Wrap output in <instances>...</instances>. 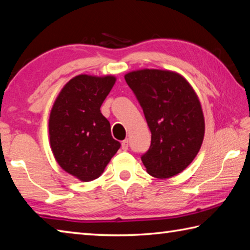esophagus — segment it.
Masks as SVG:
<instances>
[{
    "label": "esophagus",
    "instance_id": "1",
    "mask_svg": "<svg viewBox=\"0 0 250 250\" xmlns=\"http://www.w3.org/2000/svg\"><path fill=\"white\" fill-rule=\"evenodd\" d=\"M121 147H122V149H124V151H126V149H128V147H129V140L128 139L122 141Z\"/></svg>",
    "mask_w": 250,
    "mask_h": 250
}]
</instances>
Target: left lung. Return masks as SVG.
I'll list each match as a JSON object with an SVG mask.
<instances>
[{"instance_id": "8db88e82", "label": "left lung", "mask_w": 250, "mask_h": 250, "mask_svg": "<svg viewBox=\"0 0 250 250\" xmlns=\"http://www.w3.org/2000/svg\"><path fill=\"white\" fill-rule=\"evenodd\" d=\"M151 130V146L141 155L149 175L170 178L183 171L201 147L204 119L200 102L183 76L140 70L125 75Z\"/></svg>"}]
</instances>
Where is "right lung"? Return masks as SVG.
I'll list each match as a JSON object with an SVG mask.
<instances>
[{"label":"right lung","instance_id":"obj_1","mask_svg":"<svg viewBox=\"0 0 250 250\" xmlns=\"http://www.w3.org/2000/svg\"><path fill=\"white\" fill-rule=\"evenodd\" d=\"M115 76L78 75L67 82L49 118L50 145L58 164L82 181L98 178L120 147L101 106Z\"/></svg>","mask_w":250,"mask_h":250}]
</instances>
